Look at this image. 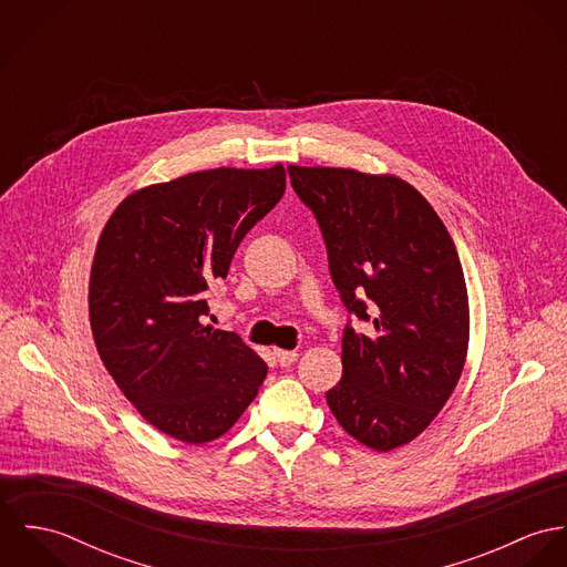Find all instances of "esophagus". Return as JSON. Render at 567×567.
<instances>
[{
    "label": "esophagus",
    "mask_w": 567,
    "mask_h": 567,
    "mask_svg": "<svg viewBox=\"0 0 567 567\" xmlns=\"http://www.w3.org/2000/svg\"><path fill=\"white\" fill-rule=\"evenodd\" d=\"M275 358H277V362L281 364V367H290L297 358H299V353L297 351H284V349H275Z\"/></svg>",
    "instance_id": "esophagus-1"
}]
</instances>
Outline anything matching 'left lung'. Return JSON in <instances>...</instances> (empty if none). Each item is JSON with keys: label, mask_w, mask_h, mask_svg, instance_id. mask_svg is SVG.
<instances>
[{"label": "left lung", "mask_w": 567, "mask_h": 567, "mask_svg": "<svg viewBox=\"0 0 567 567\" xmlns=\"http://www.w3.org/2000/svg\"><path fill=\"white\" fill-rule=\"evenodd\" d=\"M323 231L342 303L369 333L342 331V378L327 405L362 445L416 439L454 393L470 344L463 266L443 220L404 178L288 165Z\"/></svg>", "instance_id": "obj_1"}]
</instances>
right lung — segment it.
Here are the masks:
<instances>
[{
    "label": "right lung",
    "instance_id": "obj_1",
    "mask_svg": "<svg viewBox=\"0 0 567 567\" xmlns=\"http://www.w3.org/2000/svg\"><path fill=\"white\" fill-rule=\"evenodd\" d=\"M286 192L281 163L216 167L126 196L106 220L89 277L102 364L159 432L200 445L255 400L268 367L234 331L203 324L207 290Z\"/></svg>",
    "mask_w": 567,
    "mask_h": 567
}]
</instances>
